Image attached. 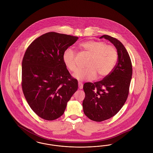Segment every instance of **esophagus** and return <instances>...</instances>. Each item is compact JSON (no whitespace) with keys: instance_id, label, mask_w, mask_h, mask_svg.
Here are the masks:
<instances>
[{"instance_id":"obj_1","label":"esophagus","mask_w":153,"mask_h":153,"mask_svg":"<svg viewBox=\"0 0 153 153\" xmlns=\"http://www.w3.org/2000/svg\"><path fill=\"white\" fill-rule=\"evenodd\" d=\"M79 88L80 89H82L83 88V84L82 82H79Z\"/></svg>"}]
</instances>
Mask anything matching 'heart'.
<instances>
[{"mask_svg": "<svg viewBox=\"0 0 153 153\" xmlns=\"http://www.w3.org/2000/svg\"><path fill=\"white\" fill-rule=\"evenodd\" d=\"M81 49L90 57L88 60V67L79 69L73 74V77L80 81L92 80L98 74L99 78H102L111 72L117 62V50L102 41H87L80 44ZM62 60L66 68L72 72L77 70L74 52L67 49L62 54Z\"/></svg>", "mask_w": 153, "mask_h": 153, "instance_id": "obj_1", "label": "heart"}]
</instances>
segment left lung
<instances>
[{
  "instance_id": "8db88e82",
  "label": "left lung",
  "mask_w": 153,
  "mask_h": 153,
  "mask_svg": "<svg viewBox=\"0 0 153 153\" xmlns=\"http://www.w3.org/2000/svg\"><path fill=\"white\" fill-rule=\"evenodd\" d=\"M117 48V61L102 80L86 82L83 85L85 94L82 102L85 115L92 120L102 122L115 116L123 106L129 93L132 68L130 56L121 42L108 35H103Z\"/></svg>"
}]
</instances>
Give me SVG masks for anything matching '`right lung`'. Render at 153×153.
I'll list each match as a JSON object with an SVG mask.
<instances>
[{"label":"right lung","instance_id":"1","mask_svg":"<svg viewBox=\"0 0 153 153\" xmlns=\"http://www.w3.org/2000/svg\"><path fill=\"white\" fill-rule=\"evenodd\" d=\"M79 38L56 32L39 36L30 45L22 64V88L30 108L38 117L53 120L64 113L77 90L62 60L64 51Z\"/></svg>","mask_w":153,"mask_h":153}]
</instances>
